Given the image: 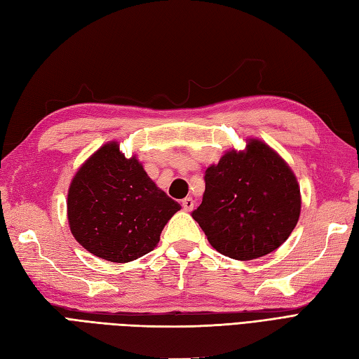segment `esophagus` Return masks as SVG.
I'll return each instance as SVG.
<instances>
[{
  "instance_id": "34e87169",
  "label": "esophagus",
  "mask_w": 359,
  "mask_h": 359,
  "mask_svg": "<svg viewBox=\"0 0 359 359\" xmlns=\"http://www.w3.org/2000/svg\"><path fill=\"white\" fill-rule=\"evenodd\" d=\"M194 205H195V201L191 199L190 196L182 199V208H184L186 212H191V210H194Z\"/></svg>"
}]
</instances>
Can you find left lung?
Masks as SVG:
<instances>
[{"label":"left lung","mask_w":359,"mask_h":359,"mask_svg":"<svg viewBox=\"0 0 359 359\" xmlns=\"http://www.w3.org/2000/svg\"><path fill=\"white\" fill-rule=\"evenodd\" d=\"M203 203L191 213L216 251L251 260L277 250L300 217V187L274 149L250 138L205 170Z\"/></svg>","instance_id":"left-lung-1"}]
</instances>
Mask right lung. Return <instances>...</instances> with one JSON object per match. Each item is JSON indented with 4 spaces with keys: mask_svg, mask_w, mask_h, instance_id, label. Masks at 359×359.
I'll return each mask as SVG.
<instances>
[{
    "mask_svg": "<svg viewBox=\"0 0 359 359\" xmlns=\"http://www.w3.org/2000/svg\"><path fill=\"white\" fill-rule=\"evenodd\" d=\"M181 205L147 177L137 156L103 144L77 170L67 213L74 239L100 259L126 264L152 251Z\"/></svg>",
    "mask_w": 359,
    "mask_h": 359,
    "instance_id": "1",
    "label": "right lung"
}]
</instances>
